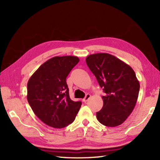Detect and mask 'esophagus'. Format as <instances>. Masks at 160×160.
<instances>
[{
	"instance_id": "1",
	"label": "esophagus",
	"mask_w": 160,
	"mask_h": 160,
	"mask_svg": "<svg viewBox=\"0 0 160 160\" xmlns=\"http://www.w3.org/2000/svg\"><path fill=\"white\" fill-rule=\"evenodd\" d=\"M90 98H91V95L90 94H87L86 96L85 97V98L83 99V101H84L85 103H86L87 101H88Z\"/></svg>"
}]
</instances>
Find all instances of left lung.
<instances>
[{
  "label": "left lung",
  "instance_id": "8db88e82",
  "mask_svg": "<svg viewBox=\"0 0 160 160\" xmlns=\"http://www.w3.org/2000/svg\"><path fill=\"white\" fill-rule=\"evenodd\" d=\"M86 63L106 94L103 108L96 113L103 125L116 127L122 124L136 104L139 82L133 69L108 53H96L86 58Z\"/></svg>",
  "mask_w": 160,
  "mask_h": 160
}]
</instances>
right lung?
<instances>
[{
  "mask_svg": "<svg viewBox=\"0 0 160 160\" xmlns=\"http://www.w3.org/2000/svg\"><path fill=\"white\" fill-rule=\"evenodd\" d=\"M79 59L75 56L54 57L45 62L27 83V100L43 123L54 128L72 123L81 101L70 99L66 78Z\"/></svg>",
  "mask_w": 160,
  "mask_h": 160,
  "instance_id": "right-lung-1",
  "label": "right lung"
}]
</instances>
